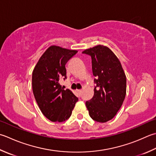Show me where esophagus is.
<instances>
[{
	"mask_svg": "<svg viewBox=\"0 0 156 156\" xmlns=\"http://www.w3.org/2000/svg\"><path fill=\"white\" fill-rule=\"evenodd\" d=\"M76 93H77L79 95H81V93H82V90H76Z\"/></svg>",
	"mask_w": 156,
	"mask_h": 156,
	"instance_id": "esophagus-1",
	"label": "esophagus"
}]
</instances>
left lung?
Masks as SVG:
<instances>
[{
	"instance_id": "1",
	"label": "left lung",
	"mask_w": 156,
	"mask_h": 156,
	"mask_svg": "<svg viewBox=\"0 0 156 156\" xmlns=\"http://www.w3.org/2000/svg\"><path fill=\"white\" fill-rule=\"evenodd\" d=\"M92 59L96 87L94 96L86 102L89 115L99 122L112 120L120 109L126 93V77L121 63L110 48L97 45L84 50Z\"/></svg>"
}]
</instances>
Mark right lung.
Segmentation results:
<instances>
[{"instance_id": "1", "label": "right lung", "mask_w": 156, "mask_h": 156, "mask_svg": "<svg viewBox=\"0 0 156 156\" xmlns=\"http://www.w3.org/2000/svg\"><path fill=\"white\" fill-rule=\"evenodd\" d=\"M59 46L48 47L32 72V90L40 109L52 122H62L70 117L78 99L59 84L66 78V64L77 53Z\"/></svg>"}]
</instances>
